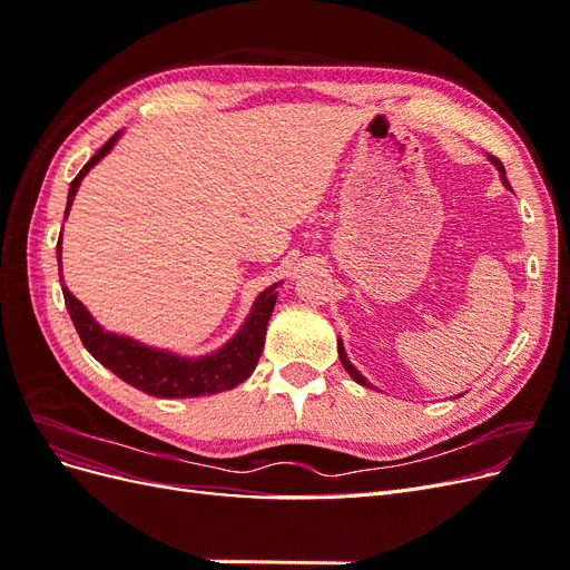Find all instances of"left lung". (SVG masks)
<instances>
[{
    "mask_svg": "<svg viewBox=\"0 0 570 570\" xmlns=\"http://www.w3.org/2000/svg\"><path fill=\"white\" fill-rule=\"evenodd\" d=\"M490 161L497 166V170H499V174H502V180H504V185L509 187V183H507V174H504V166H502V161H499V159H494V157H490ZM337 352H340V361H342V366H344V371H347L352 377H354V381L358 383V385H364V387H371V383L366 381V377L364 375H361L354 366H352V361L347 358V354H344V347H342V342L337 340Z\"/></svg>",
    "mask_w": 570,
    "mask_h": 570,
    "instance_id": "left-lung-1",
    "label": "left lung"
}]
</instances>
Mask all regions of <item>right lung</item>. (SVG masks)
<instances>
[{
	"label": "right lung",
	"instance_id": "right-lung-1",
	"mask_svg": "<svg viewBox=\"0 0 570 570\" xmlns=\"http://www.w3.org/2000/svg\"><path fill=\"white\" fill-rule=\"evenodd\" d=\"M120 132L105 142L95 157L80 168V174L73 178L71 189H68V202H66V216L71 212L73 197L80 187V180L88 176V170L107 157L111 147ZM57 258H59V281L63 289V302L68 314H71V321L76 325V331L88 350L101 366L116 373L120 381L137 387L145 394L151 396H164V400H185V396H204V394H216V392H226L239 385L252 375L256 368V361L264 352V340H266V325L273 314L275 299H278V283L264 289L258 299L254 302L252 314L247 321L239 327L237 335L223 344V347L214 354L197 356V358H187L170 354L166 350H154L147 347V344H140L132 337L126 335H116L101 327L88 308L76 299L68 287L63 285V275H61V237L57 243Z\"/></svg>",
	"mask_w": 570,
	"mask_h": 570
}]
</instances>
